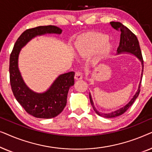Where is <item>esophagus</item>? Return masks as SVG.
<instances>
[{
    "instance_id": "obj_1",
    "label": "esophagus",
    "mask_w": 152,
    "mask_h": 152,
    "mask_svg": "<svg viewBox=\"0 0 152 152\" xmlns=\"http://www.w3.org/2000/svg\"><path fill=\"white\" fill-rule=\"evenodd\" d=\"M83 77V74L82 72L80 71H76L75 74V79L77 80H82Z\"/></svg>"
}]
</instances>
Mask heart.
<instances>
[{
	"mask_svg": "<svg viewBox=\"0 0 152 152\" xmlns=\"http://www.w3.org/2000/svg\"><path fill=\"white\" fill-rule=\"evenodd\" d=\"M108 37L100 32H90L83 34L75 43V52L79 57H86L96 51V60L104 59L111 49Z\"/></svg>",
	"mask_w": 152,
	"mask_h": 152,
	"instance_id": "obj_1",
	"label": "heart"
}]
</instances>
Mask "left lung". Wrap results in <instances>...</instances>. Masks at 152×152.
Segmentation results:
<instances>
[{
  "label": "left lung",
  "instance_id": "8db88e82",
  "mask_svg": "<svg viewBox=\"0 0 152 152\" xmlns=\"http://www.w3.org/2000/svg\"><path fill=\"white\" fill-rule=\"evenodd\" d=\"M111 26L113 27L114 29L116 30L120 31L121 32L120 34V45L119 47L118 48L117 52L118 54H120L121 53H132L133 55H136L137 57L140 59V61L142 63V74H141V80L140 84H139L138 89L136 91V94L134 95L132 99L126 104L125 106L120 108L119 109L115 110V111L109 112V113H99L95 109V107L93 104L92 98H91V95L89 93V98H90L91 104L92 106L93 110H94L95 113L99 116L102 117H104L107 118H115L117 116L121 115L123 114L124 112L127 111V109L129 108L133 104L134 101L136 100L137 97H138L139 93L140 91V85L141 82H142V72H143V68H144V64H143V58L142 56V53H141V50L140 48V45H139V42L138 39L136 35L131 31L129 29L122 25L121 23L120 22H111L110 23Z\"/></svg>",
  "mask_w": 152,
  "mask_h": 152
}]
</instances>
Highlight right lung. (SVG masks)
<instances>
[{"label": "right lung", "instance_id": "right-lung-1", "mask_svg": "<svg viewBox=\"0 0 152 152\" xmlns=\"http://www.w3.org/2000/svg\"><path fill=\"white\" fill-rule=\"evenodd\" d=\"M61 29L54 26H38L28 29L20 34L10 57V80L12 91L18 102L27 113L38 118H53L61 113L67 102L70 87L74 85V72L60 75L51 86L43 93L33 92L25 84L18 68L20 49L38 35L47 33L61 34Z\"/></svg>", "mask_w": 152, "mask_h": 152}]
</instances>
